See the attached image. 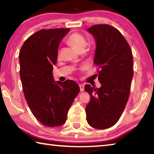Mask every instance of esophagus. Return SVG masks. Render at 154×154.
Here are the masks:
<instances>
[{"label":"esophagus","mask_w":154,"mask_h":154,"mask_svg":"<svg viewBox=\"0 0 154 154\" xmlns=\"http://www.w3.org/2000/svg\"><path fill=\"white\" fill-rule=\"evenodd\" d=\"M79 88H80L81 92H83V91L84 90V85H83V84H80L79 85Z\"/></svg>","instance_id":"1"}]
</instances>
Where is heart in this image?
<instances>
[{"instance_id": "1", "label": "heart", "mask_w": 154, "mask_h": 154, "mask_svg": "<svg viewBox=\"0 0 154 154\" xmlns=\"http://www.w3.org/2000/svg\"><path fill=\"white\" fill-rule=\"evenodd\" d=\"M67 42L78 51H83L86 46V40L79 33H74L68 38Z\"/></svg>"}]
</instances>
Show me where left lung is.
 <instances>
[{
    "mask_svg": "<svg viewBox=\"0 0 154 154\" xmlns=\"http://www.w3.org/2000/svg\"><path fill=\"white\" fill-rule=\"evenodd\" d=\"M87 31L96 41L94 64L99 69L100 88L85 85L90 100L85 107L87 121L96 129L109 128L119 120L128 100L133 77L131 49L116 28L94 25Z\"/></svg>",
    "mask_w": 154,
    "mask_h": 154,
    "instance_id": "1",
    "label": "left lung"
}]
</instances>
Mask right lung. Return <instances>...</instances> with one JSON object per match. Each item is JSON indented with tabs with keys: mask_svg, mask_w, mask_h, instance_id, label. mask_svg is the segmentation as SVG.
<instances>
[{
	"mask_svg": "<svg viewBox=\"0 0 154 154\" xmlns=\"http://www.w3.org/2000/svg\"><path fill=\"white\" fill-rule=\"evenodd\" d=\"M70 28L41 30L27 38L19 55L24 96L34 116L45 126L63 125L79 86L72 80L55 82L54 65L60 43Z\"/></svg>",
	"mask_w": 154,
	"mask_h": 154,
	"instance_id": "add662e5",
	"label": "right lung"
}]
</instances>
